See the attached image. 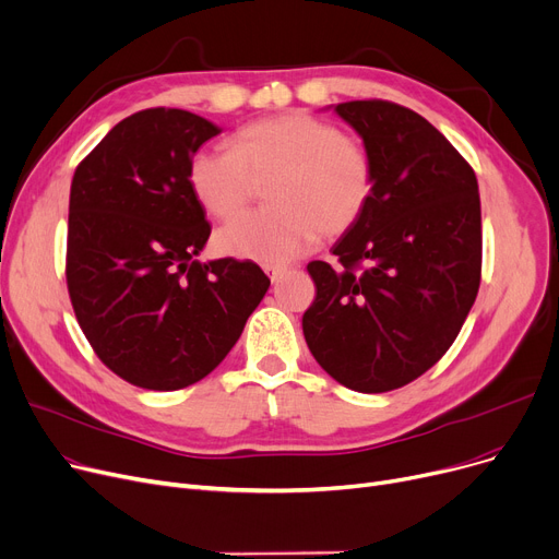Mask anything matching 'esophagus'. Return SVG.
Segmentation results:
<instances>
[{
    "label": "esophagus",
    "mask_w": 559,
    "mask_h": 559,
    "mask_svg": "<svg viewBox=\"0 0 559 559\" xmlns=\"http://www.w3.org/2000/svg\"><path fill=\"white\" fill-rule=\"evenodd\" d=\"M264 274L270 276L272 283H276L285 274V267H281V264H267V267H264Z\"/></svg>",
    "instance_id": "obj_1"
}]
</instances>
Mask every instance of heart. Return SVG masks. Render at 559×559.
<instances>
[{"label":"heart","mask_w":559,"mask_h":559,"mask_svg":"<svg viewBox=\"0 0 559 559\" xmlns=\"http://www.w3.org/2000/svg\"><path fill=\"white\" fill-rule=\"evenodd\" d=\"M190 190L213 217L247 209L255 183H267L270 209L222 226L219 253L260 264H285L326 238L354 228L373 194L369 152L326 120L287 112L247 124L233 150H199L188 167Z\"/></svg>","instance_id":"heart-1"}]
</instances>
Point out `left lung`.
Masks as SVG:
<instances>
[{
	"label": "left lung",
	"instance_id": "8db88e82",
	"mask_svg": "<svg viewBox=\"0 0 559 559\" xmlns=\"http://www.w3.org/2000/svg\"><path fill=\"white\" fill-rule=\"evenodd\" d=\"M335 112L358 131L376 186L365 215L312 260L310 354L348 390L380 394L426 373L455 342L483 267L476 174L415 110L383 99Z\"/></svg>",
	"mask_w": 559,
	"mask_h": 559
}]
</instances>
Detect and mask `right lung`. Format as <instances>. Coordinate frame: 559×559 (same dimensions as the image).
Here are the masks:
<instances>
[{
	"mask_svg": "<svg viewBox=\"0 0 559 559\" xmlns=\"http://www.w3.org/2000/svg\"><path fill=\"white\" fill-rule=\"evenodd\" d=\"M219 127L181 108L115 124L72 179L66 278L83 335L127 383L174 392L238 342L270 278L251 260L199 262L211 224L188 167Z\"/></svg>",
	"mask_w": 559,
	"mask_h": 559,
	"instance_id": "1",
	"label": "right lung"
}]
</instances>
